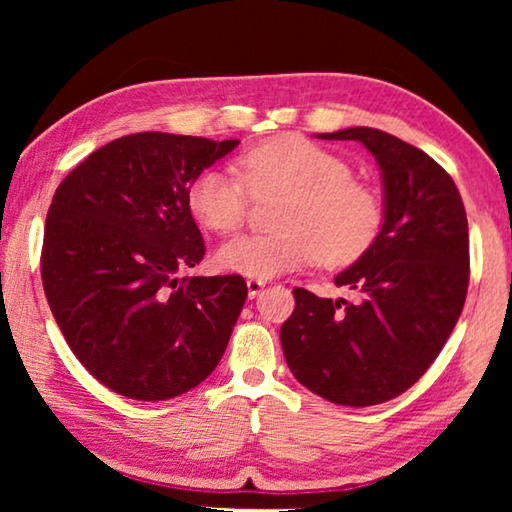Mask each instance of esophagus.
Wrapping results in <instances>:
<instances>
[{"instance_id":"obj_1","label":"esophagus","mask_w":512,"mask_h":512,"mask_svg":"<svg viewBox=\"0 0 512 512\" xmlns=\"http://www.w3.org/2000/svg\"><path fill=\"white\" fill-rule=\"evenodd\" d=\"M246 287H248V296L255 298V296H259V291H262V289L266 287V282L259 280V277H248Z\"/></svg>"}]
</instances>
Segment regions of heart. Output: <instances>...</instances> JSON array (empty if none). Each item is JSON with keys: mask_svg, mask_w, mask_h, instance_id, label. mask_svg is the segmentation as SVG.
Instances as JSON below:
<instances>
[{"mask_svg": "<svg viewBox=\"0 0 512 512\" xmlns=\"http://www.w3.org/2000/svg\"><path fill=\"white\" fill-rule=\"evenodd\" d=\"M235 173L203 169L187 189L194 219L216 235L246 221L250 194H282L275 235H244L216 250L221 271L273 277L318 259L325 268L357 264L377 244L384 201L339 155L302 135H277L241 155Z\"/></svg>", "mask_w": 512, "mask_h": 512, "instance_id": "heart-1", "label": "heart"}]
</instances>
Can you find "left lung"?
Wrapping results in <instances>:
<instances>
[{
    "instance_id": "1",
    "label": "left lung",
    "mask_w": 512,
    "mask_h": 512,
    "mask_svg": "<svg viewBox=\"0 0 512 512\" xmlns=\"http://www.w3.org/2000/svg\"><path fill=\"white\" fill-rule=\"evenodd\" d=\"M318 137L361 142L375 155L386 221L370 253L334 280L357 300L293 289L280 341L311 393L372 406L409 391L452 334L470 282L467 216L452 176L400 137L366 126Z\"/></svg>"
}]
</instances>
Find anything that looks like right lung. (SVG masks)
Here are the masks:
<instances>
[{"mask_svg": "<svg viewBox=\"0 0 512 512\" xmlns=\"http://www.w3.org/2000/svg\"><path fill=\"white\" fill-rule=\"evenodd\" d=\"M237 144L126 135L58 185L42 241V287L76 359L110 391L142 402L183 395L228 348L248 296L244 277L183 271L205 255L187 189Z\"/></svg>", "mask_w": 512, "mask_h": 512, "instance_id": "right-lung-1", "label": "right lung"}]
</instances>
